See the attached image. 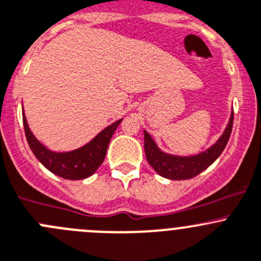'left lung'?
<instances>
[{
    "mask_svg": "<svg viewBox=\"0 0 261 261\" xmlns=\"http://www.w3.org/2000/svg\"><path fill=\"white\" fill-rule=\"evenodd\" d=\"M232 124H233V110L229 115L228 124L226 125L223 133L219 136L217 141L204 151L190 154V156H181V154H174L162 151L157 146L156 141L152 138L151 134L147 130H143L144 152H146L147 161L151 165L152 169L162 177L170 180L192 179L204 171L207 167H210L223 152L229 136H231Z\"/></svg>",
    "mask_w": 261,
    "mask_h": 261,
    "instance_id": "1",
    "label": "left lung"
}]
</instances>
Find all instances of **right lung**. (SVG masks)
<instances>
[{"label":"right lung","instance_id":"1","mask_svg":"<svg viewBox=\"0 0 261 261\" xmlns=\"http://www.w3.org/2000/svg\"><path fill=\"white\" fill-rule=\"evenodd\" d=\"M123 119L108 125L96 134L90 142L76 149L66 152L51 151L45 147L30 130L22 107V122L28 143L34 156L44 167L54 175L68 180H82L96 172L107 154L108 146L113 134Z\"/></svg>","mask_w":261,"mask_h":261}]
</instances>
